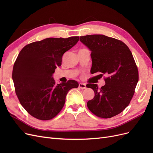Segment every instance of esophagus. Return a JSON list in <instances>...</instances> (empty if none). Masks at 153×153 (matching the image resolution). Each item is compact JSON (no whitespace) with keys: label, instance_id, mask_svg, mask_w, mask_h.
<instances>
[{"label":"esophagus","instance_id":"esophagus-1","mask_svg":"<svg viewBox=\"0 0 153 153\" xmlns=\"http://www.w3.org/2000/svg\"><path fill=\"white\" fill-rule=\"evenodd\" d=\"M78 87H79V88H80L81 89H86V85L85 84H83V83H80V84H78Z\"/></svg>","mask_w":153,"mask_h":153}]
</instances>
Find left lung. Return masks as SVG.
Returning a JSON list of instances; mask_svg holds the SVG:
<instances>
[{
    "label": "left lung",
    "mask_w": 153,
    "mask_h": 153,
    "mask_svg": "<svg viewBox=\"0 0 153 153\" xmlns=\"http://www.w3.org/2000/svg\"><path fill=\"white\" fill-rule=\"evenodd\" d=\"M80 41L91 52V71L108 76L100 89L97 84H87L95 94L87 102V107L96 116L112 117L128 106L138 81L132 53L123 41L102 34L80 36Z\"/></svg>",
    "instance_id": "left-lung-1"
}]
</instances>
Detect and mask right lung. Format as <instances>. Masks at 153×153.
I'll use <instances>...</instances> for the list:
<instances>
[{
	"instance_id": "1",
	"label": "right lung",
	"mask_w": 153,
	"mask_h": 153,
	"mask_svg": "<svg viewBox=\"0 0 153 153\" xmlns=\"http://www.w3.org/2000/svg\"><path fill=\"white\" fill-rule=\"evenodd\" d=\"M78 40V36L49 38L25 46L18 54L12 78L18 100L32 116L52 119L63 108L68 92L78 87L75 80L57 84L53 78L63 54Z\"/></svg>"
}]
</instances>
